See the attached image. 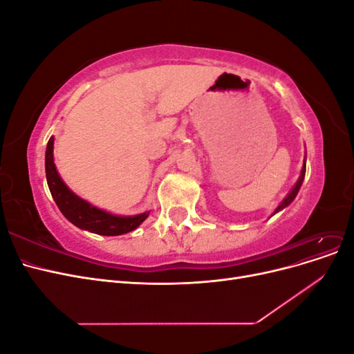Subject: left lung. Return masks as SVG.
I'll use <instances>...</instances> for the list:
<instances>
[{
  "instance_id": "obj_1",
  "label": "left lung",
  "mask_w": 354,
  "mask_h": 354,
  "mask_svg": "<svg viewBox=\"0 0 354 354\" xmlns=\"http://www.w3.org/2000/svg\"><path fill=\"white\" fill-rule=\"evenodd\" d=\"M304 176H306V162L303 164V169H301V176H299V178H298V181H297V183H295V186H294V189L291 190V192H289V194H288V196L282 201V203H281V205L279 207H277L276 208V211H274V214L276 212H279L281 209H283L285 207H288L289 205V203H291L292 201H294V198L297 196V194H298V190H299V187H301V185H303V180H304Z\"/></svg>"
}]
</instances>
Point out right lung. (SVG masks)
Listing matches in <instances>:
<instances>
[{"label":"right lung","mask_w":354,"mask_h":354,"mask_svg":"<svg viewBox=\"0 0 354 354\" xmlns=\"http://www.w3.org/2000/svg\"><path fill=\"white\" fill-rule=\"evenodd\" d=\"M53 143H55V138L50 137L46 151L47 183L59 209L72 224L84 230L104 234V236H118V234L137 229L147 218L149 212L138 214L134 217L112 216L109 212L91 207L88 202L73 195L57 173L55 160H53Z\"/></svg>","instance_id":"obj_1"}]
</instances>
